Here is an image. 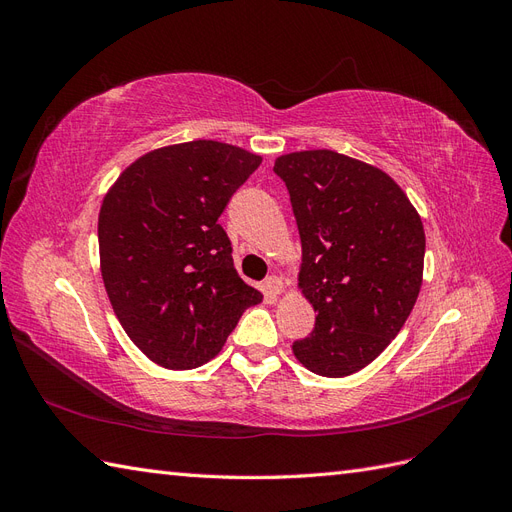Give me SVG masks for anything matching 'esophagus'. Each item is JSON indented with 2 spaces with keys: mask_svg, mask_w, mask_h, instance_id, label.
Segmentation results:
<instances>
[{
  "mask_svg": "<svg viewBox=\"0 0 512 512\" xmlns=\"http://www.w3.org/2000/svg\"><path fill=\"white\" fill-rule=\"evenodd\" d=\"M265 288H267V292L271 294V297L275 299L277 294H282V292H284L286 284H284L282 277H277V275H269V277H267V282H265Z\"/></svg>",
  "mask_w": 512,
  "mask_h": 512,
  "instance_id": "obj_1",
  "label": "esophagus"
}]
</instances>
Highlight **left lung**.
<instances>
[{
    "mask_svg": "<svg viewBox=\"0 0 512 512\" xmlns=\"http://www.w3.org/2000/svg\"><path fill=\"white\" fill-rule=\"evenodd\" d=\"M273 170L301 235L299 288L318 312L292 352L318 376H350L393 342L416 303L421 215L384 170L331 149L286 153Z\"/></svg>",
    "mask_w": 512,
    "mask_h": 512,
    "instance_id": "8db88e82",
    "label": "left lung"
}]
</instances>
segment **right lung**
<instances>
[{"instance_id":"add662e5","label":"right lung","mask_w":512,"mask_h":512,"mask_svg":"<svg viewBox=\"0 0 512 512\" xmlns=\"http://www.w3.org/2000/svg\"><path fill=\"white\" fill-rule=\"evenodd\" d=\"M260 162L218 141L168 145L132 162L106 192L98 218L104 288L123 331L153 363L205 365L262 301L239 277L218 224Z\"/></svg>"}]
</instances>
